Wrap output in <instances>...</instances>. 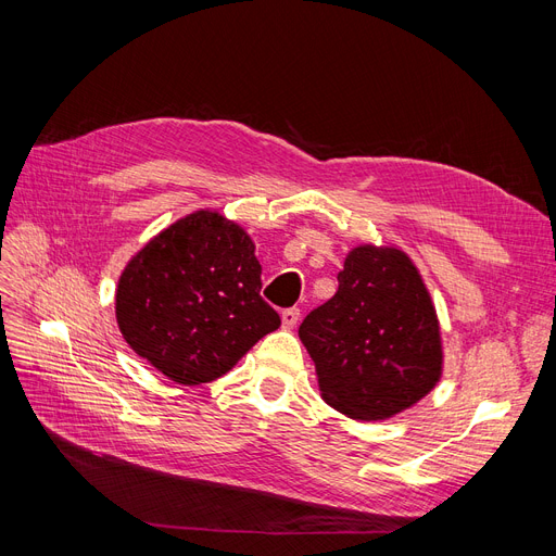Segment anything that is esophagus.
Listing matches in <instances>:
<instances>
[{
  "label": "esophagus",
  "mask_w": 556,
  "mask_h": 556,
  "mask_svg": "<svg viewBox=\"0 0 556 556\" xmlns=\"http://www.w3.org/2000/svg\"><path fill=\"white\" fill-rule=\"evenodd\" d=\"M282 326L285 328H294L299 324V316H301V309L299 307H287L282 309Z\"/></svg>",
  "instance_id": "1"
}]
</instances>
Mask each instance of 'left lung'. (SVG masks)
I'll list each match as a JSON object with an SVG mask.
<instances>
[{
    "mask_svg": "<svg viewBox=\"0 0 556 556\" xmlns=\"http://www.w3.org/2000/svg\"><path fill=\"white\" fill-rule=\"evenodd\" d=\"M337 280L299 328L324 401L359 420L412 407L441 376L437 314L416 267L395 249L357 247Z\"/></svg>",
    "mask_w": 556,
    "mask_h": 556,
    "instance_id": "1",
    "label": "left lung"
}]
</instances>
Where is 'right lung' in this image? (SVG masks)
Segmentation results:
<instances>
[{"label":"right lung","mask_w":556,"mask_h":556,"mask_svg":"<svg viewBox=\"0 0 556 556\" xmlns=\"http://www.w3.org/2000/svg\"><path fill=\"white\" fill-rule=\"evenodd\" d=\"M251 237L217 213L172 224L128 262L117 324L140 357L178 384L210 382L280 326L260 296Z\"/></svg>","instance_id":"obj_1"}]
</instances>
